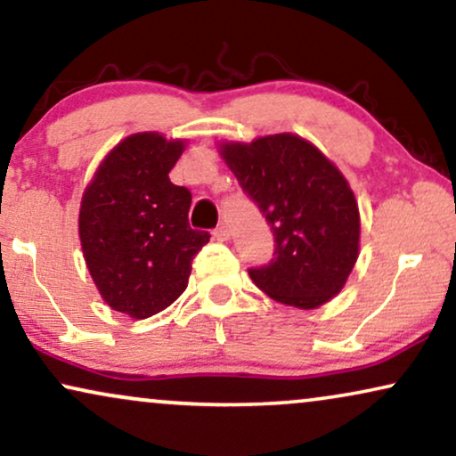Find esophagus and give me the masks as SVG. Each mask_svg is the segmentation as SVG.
I'll use <instances>...</instances> for the list:
<instances>
[{"label":"esophagus","mask_w":456,"mask_h":456,"mask_svg":"<svg viewBox=\"0 0 456 456\" xmlns=\"http://www.w3.org/2000/svg\"><path fill=\"white\" fill-rule=\"evenodd\" d=\"M229 235H232V233H229V229L224 227V224H221V227L215 229V238L218 241H229Z\"/></svg>","instance_id":"esophagus-1"}]
</instances>
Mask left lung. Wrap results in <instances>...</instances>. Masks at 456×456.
<instances>
[{"label": "left lung", "instance_id": "8db88e82", "mask_svg": "<svg viewBox=\"0 0 456 456\" xmlns=\"http://www.w3.org/2000/svg\"><path fill=\"white\" fill-rule=\"evenodd\" d=\"M218 154L275 235V254L269 265L250 269L252 281L302 311L338 296L361 248L359 204L339 168L294 133L223 142Z\"/></svg>", "mask_w": 456, "mask_h": 456}]
</instances>
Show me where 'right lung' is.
Returning <instances> with one entry per match:
<instances>
[{
    "instance_id": "add662e5",
    "label": "right lung",
    "mask_w": 456,
    "mask_h": 456,
    "mask_svg": "<svg viewBox=\"0 0 456 456\" xmlns=\"http://www.w3.org/2000/svg\"><path fill=\"white\" fill-rule=\"evenodd\" d=\"M185 143L156 131L133 133L108 151L83 191L85 265L106 305L131 319L171 306L210 240L187 221L190 190L168 179Z\"/></svg>"
}]
</instances>
